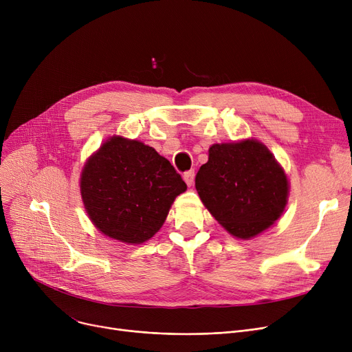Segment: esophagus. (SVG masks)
Instances as JSON below:
<instances>
[{
    "label": "esophagus",
    "mask_w": 352,
    "mask_h": 352,
    "mask_svg": "<svg viewBox=\"0 0 352 352\" xmlns=\"http://www.w3.org/2000/svg\"><path fill=\"white\" fill-rule=\"evenodd\" d=\"M194 178H195V173H194V170H191V171H187V173H184V181L187 182V186H192L194 184Z\"/></svg>",
    "instance_id": "1"
}]
</instances>
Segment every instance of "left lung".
Wrapping results in <instances>:
<instances>
[{
    "instance_id": "8db88e82",
    "label": "left lung",
    "mask_w": 352,
    "mask_h": 352,
    "mask_svg": "<svg viewBox=\"0 0 352 352\" xmlns=\"http://www.w3.org/2000/svg\"><path fill=\"white\" fill-rule=\"evenodd\" d=\"M195 188L211 215L241 239L270 228L284 212L289 192L283 166L252 138L210 146Z\"/></svg>"
}]
</instances>
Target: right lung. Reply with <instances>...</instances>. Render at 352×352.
Masks as SVG:
<instances>
[{"label": "right lung", "instance_id": "right-lung-1", "mask_svg": "<svg viewBox=\"0 0 352 352\" xmlns=\"http://www.w3.org/2000/svg\"><path fill=\"white\" fill-rule=\"evenodd\" d=\"M80 188L98 231L121 243L142 244L162 227L187 184L153 146L114 135L85 162Z\"/></svg>", "mask_w": 352, "mask_h": 352}]
</instances>
